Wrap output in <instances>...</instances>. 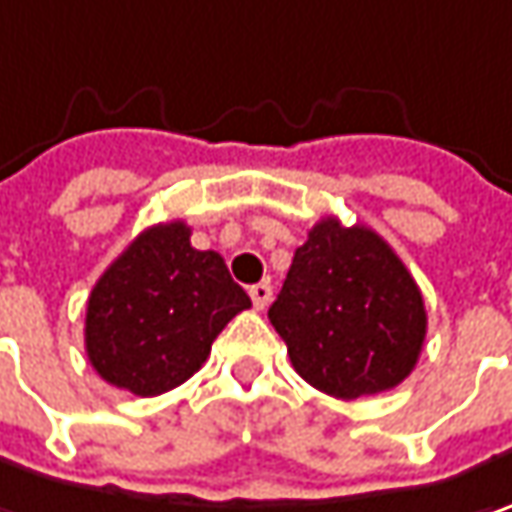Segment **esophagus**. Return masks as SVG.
I'll return each mask as SVG.
<instances>
[{"mask_svg": "<svg viewBox=\"0 0 512 512\" xmlns=\"http://www.w3.org/2000/svg\"><path fill=\"white\" fill-rule=\"evenodd\" d=\"M249 295H252V303H255V309H266V306H269V300H272V283H269V280H263V283H255V286L249 289Z\"/></svg>", "mask_w": 512, "mask_h": 512, "instance_id": "34e87169", "label": "esophagus"}]
</instances>
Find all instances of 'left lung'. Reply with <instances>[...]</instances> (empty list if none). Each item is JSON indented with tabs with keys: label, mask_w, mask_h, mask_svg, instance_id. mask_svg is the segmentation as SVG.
Returning a JSON list of instances; mask_svg holds the SVG:
<instances>
[{
	"label": "left lung",
	"mask_w": 512,
	"mask_h": 512,
	"mask_svg": "<svg viewBox=\"0 0 512 512\" xmlns=\"http://www.w3.org/2000/svg\"><path fill=\"white\" fill-rule=\"evenodd\" d=\"M269 321L300 378L344 401L398 387L427 338L424 298L401 257L338 217L312 226Z\"/></svg>",
	"instance_id": "8db88e82"
}]
</instances>
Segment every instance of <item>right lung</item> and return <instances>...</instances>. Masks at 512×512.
<instances>
[{
  "mask_svg": "<svg viewBox=\"0 0 512 512\" xmlns=\"http://www.w3.org/2000/svg\"><path fill=\"white\" fill-rule=\"evenodd\" d=\"M183 220L151 226L97 280L85 352L111 387L160 395L206 364L214 338L252 300L217 252H197Z\"/></svg>",
  "mask_w": 512,
  "mask_h": 512,
  "instance_id": "right-lung-1",
  "label": "right lung"
}]
</instances>
